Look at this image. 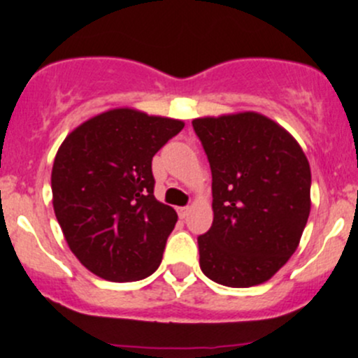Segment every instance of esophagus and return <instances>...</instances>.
Segmentation results:
<instances>
[{
    "mask_svg": "<svg viewBox=\"0 0 358 358\" xmlns=\"http://www.w3.org/2000/svg\"><path fill=\"white\" fill-rule=\"evenodd\" d=\"M189 213H190V208H178V216L180 218H187V216H189Z\"/></svg>",
    "mask_w": 358,
    "mask_h": 358,
    "instance_id": "1",
    "label": "esophagus"
}]
</instances>
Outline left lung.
Returning a JSON list of instances; mask_svg holds the SVG:
<instances>
[{
    "label": "left lung",
    "mask_w": 358,
    "mask_h": 358,
    "mask_svg": "<svg viewBox=\"0 0 358 358\" xmlns=\"http://www.w3.org/2000/svg\"><path fill=\"white\" fill-rule=\"evenodd\" d=\"M213 175V225L199 243L206 277L229 287L272 279L308 222V159L294 136L259 112L192 121Z\"/></svg>",
    "instance_id": "left-lung-1"
}]
</instances>
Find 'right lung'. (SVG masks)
Masks as SVG:
<instances>
[{
  "label": "right lung",
  "instance_id": "1",
  "mask_svg": "<svg viewBox=\"0 0 358 358\" xmlns=\"http://www.w3.org/2000/svg\"><path fill=\"white\" fill-rule=\"evenodd\" d=\"M183 126L115 107L76 126L57 150L53 211L69 249L100 279L133 282L161 265L178 215L154 197L152 157Z\"/></svg>",
  "mask_w": 358,
  "mask_h": 358
}]
</instances>
